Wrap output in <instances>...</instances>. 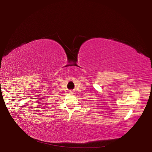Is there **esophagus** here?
<instances>
[{"instance_id":"1","label":"esophagus","mask_w":152,"mask_h":152,"mask_svg":"<svg viewBox=\"0 0 152 152\" xmlns=\"http://www.w3.org/2000/svg\"><path fill=\"white\" fill-rule=\"evenodd\" d=\"M70 92H71V93H73V92H72V91H70Z\"/></svg>"}]
</instances>
